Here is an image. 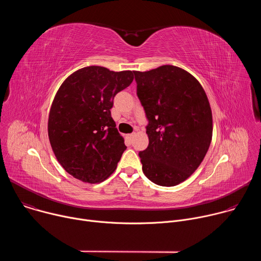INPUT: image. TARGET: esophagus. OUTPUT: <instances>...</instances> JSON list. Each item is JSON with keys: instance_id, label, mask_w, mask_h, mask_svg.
<instances>
[{"instance_id": "1", "label": "esophagus", "mask_w": 261, "mask_h": 261, "mask_svg": "<svg viewBox=\"0 0 261 261\" xmlns=\"http://www.w3.org/2000/svg\"><path fill=\"white\" fill-rule=\"evenodd\" d=\"M134 135H135L134 133H131V134H128V135H127V137H128V138L131 140V139L133 138V136H134Z\"/></svg>"}]
</instances>
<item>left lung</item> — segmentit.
I'll return each instance as SVG.
<instances>
[{
	"label": "left lung",
	"instance_id": "8db88e82",
	"mask_svg": "<svg viewBox=\"0 0 261 261\" xmlns=\"http://www.w3.org/2000/svg\"><path fill=\"white\" fill-rule=\"evenodd\" d=\"M148 124V145L139 152L142 171L159 186L187 179L210 147L213 117L206 94L189 72L172 65L134 71Z\"/></svg>",
	"mask_w": 261,
	"mask_h": 261
}]
</instances>
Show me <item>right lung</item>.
Wrapping results in <instances>:
<instances>
[{"label": "right lung", "mask_w": 261, "mask_h": 261, "mask_svg": "<svg viewBox=\"0 0 261 261\" xmlns=\"http://www.w3.org/2000/svg\"><path fill=\"white\" fill-rule=\"evenodd\" d=\"M134 71L82 68L60 87L48 117V138L63 168L85 182L113 173L126 145L111 118L115 96L133 82Z\"/></svg>", "instance_id": "right-lung-1"}]
</instances>
